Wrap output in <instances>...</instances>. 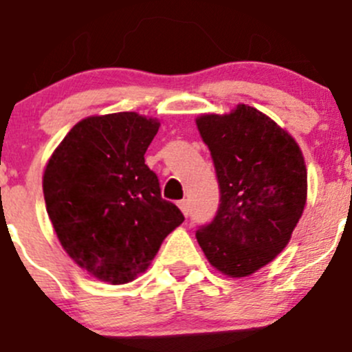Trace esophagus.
Instances as JSON below:
<instances>
[{"label": "esophagus", "instance_id": "1", "mask_svg": "<svg viewBox=\"0 0 352 352\" xmlns=\"http://www.w3.org/2000/svg\"><path fill=\"white\" fill-rule=\"evenodd\" d=\"M179 208L182 210V213L186 214V217H189V201H187V199L179 201Z\"/></svg>", "mask_w": 352, "mask_h": 352}]
</instances>
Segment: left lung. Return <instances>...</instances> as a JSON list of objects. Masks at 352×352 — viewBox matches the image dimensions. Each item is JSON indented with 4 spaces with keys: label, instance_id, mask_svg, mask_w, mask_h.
<instances>
[{
    "label": "left lung",
    "instance_id": "8db88e82",
    "mask_svg": "<svg viewBox=\"0 0 352 352\" xmlns=\"http://www.w3.org/2000/svg\"><path fill=\"white\" fill-rule=\"evenodd\" d=\"M196 124L220 186L217 214L196 239L218 272L248 277L291 241L306 204L305 158L284 129L248 104Z\"/></svg>",
    "mask_w": 352,
    "mask_h": 352
}]
</instances>
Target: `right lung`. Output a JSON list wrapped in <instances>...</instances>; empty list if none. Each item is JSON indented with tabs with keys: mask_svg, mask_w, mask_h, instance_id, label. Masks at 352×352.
<instances>
[{
	"mask_svg": "<svg viewBox=\"0 0 352 352\" xmlns=\"http://www.w3.org/2000/svg\"><path fill=\"white\" fill-rule=\"evenodd\" d=\"M158 129L134 111L84 118L44 170V201L61 245L103 282L134 280L184 221L144 163Z\"/></svg>",
	"mask_w": 352,
	"mask_h": 352,
	"instance_id": "add662e5",
	"label": "right lung"
}]
</instances>
